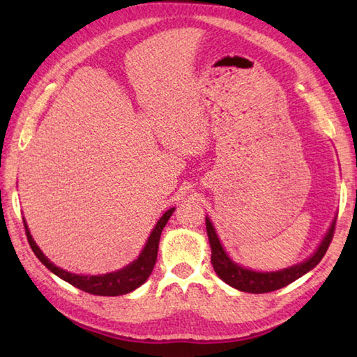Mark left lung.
I'll use <instances>...</instances> for the list:
<instances>
[{
  "mask_svg": "<svg viewBox=\"0 0 357 357\" xmlns=\"http://www.w3.org/2000/svg\"><path fill=\"white\" fill-rule=\"evenodd\" d=\"M336 218L337 215L331 221L327 233L324 234L322 241L319 242V245H317L313 255H310L307 259L294 265H290V267L282 268V270L257 271V270L242 267L241 264L234 262L231 259L221 244V239L218 236L215 225L211 224L210 218L206 216V227H207L208 242L211 248V265H213L216 275L221 278L225 284L236 288L239 291L259 294V293L279 290V288L291 284L296 279L307 275L310 270H313L316 265L321 262L324 255L327 253L333 233H335Z\"/></svg>",
  "mask_w": 357,
  "mask_h": 357,
  "instance_id": "left-lung-1",
  "label": "left lung"
}]
</instances>
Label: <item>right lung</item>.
Listing matches in <instances>:
<instances>
[{
  "instance_id": "right-lung-1",
  "label": "right lung",
  "mask_w": 357,
  "mask_h": 357,
  "mask_svg": "<svg viewBox=\"0 0 357 357\" xmlns=\"http://www.w3.org/2000/svg\"><path fill=\"white\" fill-rule=\"evenodd\" d=\"M174 207L169 208L165 213L159 218V221L153 227V230L150 231L149 238L146 241V245L142 247L139 256L136 257L135 261L130 264H127L126 267L110 271V273H104V275H77V273L63 270L61 267H56L47 256H45L41 248L36 245L35 239L30 234L29 225L24 219V227H26V233H27V239L29 244L32 247L33 253L36 255L38 259H40L45 267H47L53 275H56L58 278H61L66 282L72 284L73 287L79 288V290L90 293V294H96V296H121V294H127L136 288L141 287L149 276L153 271V267L156 264V256H158V248H159V239H161V233L164 230L165 224L169 222L170 216L173 215Z\"/></svg>"
}]
</instances>
